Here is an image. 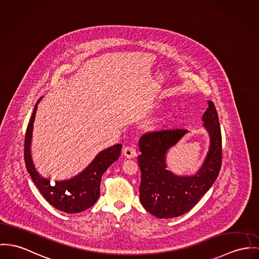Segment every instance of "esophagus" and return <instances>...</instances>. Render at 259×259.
Masks as SVG:
<instances>
[{"instance_id": "1", "label": "esophagus", "mask_w": 259, "mask_h": 259, "mask_svg": "<svg viewBox=\"0 0 259 259\" xmlns=\"http://www.w3.org/2000/svg\"><path fill=\"white\" fill-rule=\"evenodd\" d=\"M123 155L127 158V159H134L137 157V153L136 150L132 147H126L123 149Z\"/></svg>"}]
</instances>
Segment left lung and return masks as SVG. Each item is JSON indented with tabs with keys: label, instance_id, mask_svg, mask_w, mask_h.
Wrapping results in <instances>:
<instances>
[{
	"label": "left lung",
	"instance_id": "left-lung-1",
	"mask_svg": "<svg viewBox=\"0 0 259 259\" xmlns=\"http://www.w3.org/2000/svg\"><path fill=\"white\" fill-rule=\"evenodd\" d=\"M202 121L210 137V146L198 171L191 176L176 175L168 170L166 164L167 152L188 130L162 129L146 133L140 138V201L149 213L159 219L175 218L187 213L219 176L222 135L219 116L212 101H208Z\"/></svg>",
	"mask_w": 259,
	"mask_h": 259
}]
</instances>
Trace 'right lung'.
<instances>
[{
	"label": "right lung",
	"mask_w": 259,
	"mask_h": 259,
	"mask_svg": "<svg viewBox=\"0 0 259 259\" xmlns=\"http://www.w3.org/2000/svg\"><path fill=\"white\" fill-rule=\"evenodd\" d=\"M40 100H37L34 106L24 139V161L26 169L43 197L50 205L68 214L80 213L92 207L99 199L101 177L119 158L122 145L117 144L100 152L92 162L76 177L55 181V184L50 182V179L43 178L36 170L30 150L33 123Z\"/></svg>",
	"instance_id": "1"
}]
</instances>
